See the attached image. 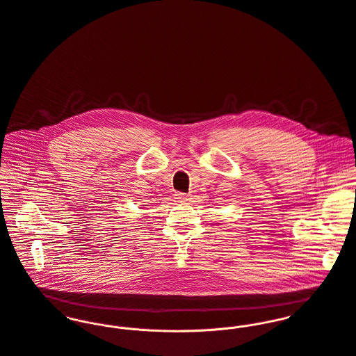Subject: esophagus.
Here are the masks:
<instances>
[{
	"instance_id": "34e87169",
	"label": "esophagus",
	"mask_w": 356,
	"mask_h": 356,
	"mask_svg": "<svg viewBox=\"0 0 356 356\" xmlns=\"http://www.w3.org/2000/svg\"><path fill=\"white\" fill-rule=\"evenodd\" d=\"M175 200H176L177 202H186V201L188 200V195H186V194H183V193H176V194H175Z\"/></svg>"
}]
</instances>
